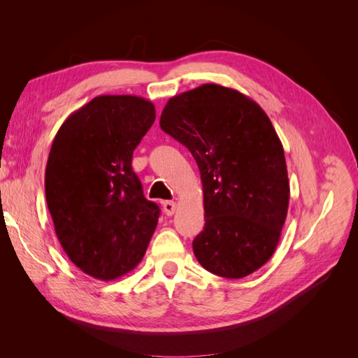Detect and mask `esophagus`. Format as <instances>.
Masks as SVG:
<instances>
[{"mask_svg": "<svg viewBox=\"0 0 358 358\" xmlns=\"http://www.w3.org/2000/svg\"><path fill=\"white\" fill-rule=\"evenodd\" d=\"M162 208H164V212L167 216H171L176 212V203L175 201H164L162 203Z\"/></svg>", "mask_w": 358, "mask_h": 358, "instance_id": "34e87169", "label": "esophagus"}]
</instances>
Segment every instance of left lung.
Masks as SVG:
<instances>
[{"label":"left lung","mask_w":358,"mask_h":358,"mask_svg":"<svg viewBox=\"0 0 358 358\" xmlns=\"http://www.w3.org/2000/svg\"><path fill=\"white\" fill-rule=\"evenodd\" d=\"M159 125L200 169L199 263L229 279L254 273L275 252L289 201L284 148L268 116L242 92L206 83L171 96Z\"/></svg>","instance_id":"obj_1"}]
</instances>
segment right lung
I'll return each instance as SVG.
<instances>
[{
    "mask_svg": "<svg viewBox=\"0 0 358 358\" xmlns=\"http://www.w3.org/2000/svg\"><path fill=\"white\" fill-rule=\"evenodd\" d=\"M155 121L136 95H100L73 112L53 138L45 191L64 251L83 273L121 278L142 262L159 216L131 167Z\"/></svg>",
    "mask_w": 358,
    "mask_h": 358,
    "instance_id": "1",
    "label": "right lung"
}]
</instances>
